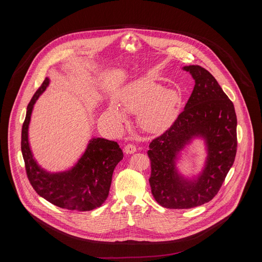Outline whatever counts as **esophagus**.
<instances>
[{
	"label": "esophagus",
	"instance_id": "obj_1",
	"mask_svg": "<svg viewBox=\"0 0 262 262\" xmlns=\"http://www.w3.org/2000/svg\"><path fill=\"white\" fill-rule=\"evenodd\" d=\"M136 150H137L136 146H135L134 144H132V143H128V144H126V145L124 146V152L127 154V155L134 154V152H136Z\"/></svg>",
	"mask_w": 262,
	"mask_h": 262
}]
</instances>
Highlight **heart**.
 Listing matches in <instances>:
<instances>
[{"instance_id": "obj_1", "label": "heart", "mask_w": 262, "mask_h": 262, "mask_svg": "<svg viewBox=\"0 0 262 262\" xmlns=\"http://www.w3.org/2000/svg\"><path fill=\"white\" fill-rule=\"evenodd\" d=\"M120 105L137 113L140 126L148 132L159 134L168 129L175 121L181 103V95L175 89H167L152 80H142L128 86L120 95ZM106 119L115 126L125 121L123 111L112 102L106 112Z\"/></svg>"}]
</instances>
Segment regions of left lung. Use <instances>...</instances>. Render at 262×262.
Instances as JSON below:
<instances>
[{"label":"left lung","instance_id":"left-lung-1","mask_svg":"<svg viewBox=\"0 0 262 262\" xmlns=\"http://www.w3.org/2000/svg\"><path fill=\"white\" fill-rule=\"evenodd\" d=\"M195 80L194 90L173 124L149 144V177L156 201L170 209H188L212 200L232 167L237 148L236 114L212 74L199 65L184 66ZM207 141V166L195 182L181 179L173 159L193 136Z\"/></svg>","mask_w":262,"mask_h":262}]
</instances>
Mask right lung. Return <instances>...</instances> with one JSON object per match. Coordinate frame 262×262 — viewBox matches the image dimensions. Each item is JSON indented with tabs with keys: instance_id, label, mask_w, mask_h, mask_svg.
I'll use <instances>...</instances> for the list:
<instances>
[{
	"instance_id": "1",
	"label": "right lung",
	"mask_w": 262,
	"mask_h": 262,
	"mask_svg": "<svg viewBox=\"0 0 262 262\" xmlns=\"http://www.w3.org/2000/svg\"><path fill=\"white\" fill-rule=\"evenodd\" d=\"M50 83L46 78L30 100L21 128V154L27 177L35 192L52 204L76 211L95 209L105 201L112 175L123 152L115 141L93 138L79 163L71 170L50 174L38 167L32 157L28 142V128L35 101Z\"/></svg>"
}]
</instances>
